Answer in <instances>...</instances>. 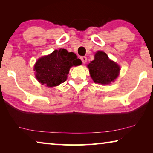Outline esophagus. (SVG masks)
<instances>
[{
	"mask_svg": "<svg viewBox=\"0 0 153 153\" xmlns=\"http://www.w3.org/2000/svg\"><path fill=\"white\" fill-rule=\"evenodd\" d=\"M80 59H81L82 63H84V64L87 61V57H86V56H81V57H80Z\"/></svg>",
	"mask_w": 153,
	"mask_h": 153,
	"instance_id": "1",
	"label": "esophagus"
}]
</instances>
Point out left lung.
I'll return each instance as SVG.
<instances>
[{"label":"left lung","instance_id":"1","mask_svg":"<svg viewBox=\"0 0 153 153\" xmlns=\"http://www.w3.org/2000/svg\"><path fill=\"white\" fill-rule=\"evenodd\" d=\"M90 76L95 83L108 84L113 82L120 74V68L118 65L111 61L107 54L98 51L94 59L88 65Z\"/></svg>","mask_w":153,"mask_h":153}]
</instances>
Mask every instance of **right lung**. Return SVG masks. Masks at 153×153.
I'll list each match as a JSON object with an SVG mask.
<instances>
[{"instance_id":"1","label":"right lung","mask_w":153,"mask_h":153,"mask_svg":"<svg viewBox=\"0 0 153 153\" xmlns=\"http://www.w3.org/2000/svg\"><path fill=\"white\" fill-rule=\"evenodd\" d=\"M81 64V60L72 52L69 53L64 48L55 50L36 62L34 66L36 79L48 87L56 86L66 81L71 66Z\"/></svg>"}]
</instances>
